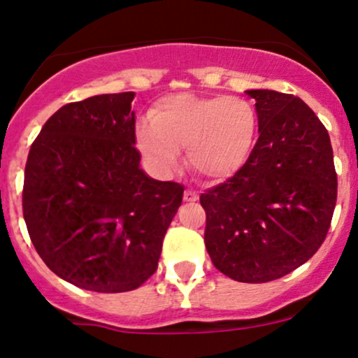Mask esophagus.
Instances as JSON below:
<instances>
[{
	"instance_id": "obj_1",
	"label": "esophagus",
	"mask_w": 358,
	"mask_h": 358,
	"mask_svg": "<svg viewBox=\"0 0 358 358\" xmlns=\"http://www.w3.org/2000/svg\"><path fill=\"white\" fill-rule=\"evenodd\" d=\"M183 200L185 202H195V200H199V193L188 188V190H185L183 193Z\"/></svg>"
}]
</instances>
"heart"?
<instances>
[{"mask_svg":"<svg viewBox=\"0 0 358 358\" xmlns=\"http://www.w3.org/2000/svg\"><path fill=\"white\" fill-rule=\"evenodd\" d=\"M139 122V151L158 173L173 171L180 148L196 175L217 183L244 165L256 141L257 116L248 101L229 96L171 94L162 97Z\"/></svg>","mask_w":358,"mask_h":358,"instance_id":"heart-1","label":"heart"}]
</instances>
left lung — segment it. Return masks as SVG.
<instances>
[{
  "mask_svg": "<svg viewBox=\"0 0 358 358\" xmlns=\"http://www.w3.org/2000/svg\"><path fill=\"white\" fill-rule=\"evenodd\" d=\"M256 99L259 138L248 162L200 195L213 266L241 282H268L323 244L336 203L330 136L299 97L269 89Z\"/></svg>",
  "mask_w": 358,
  "mask_h": 358,
  "instance_id": "obj_1",
  "label": "left lung"
}]
</instances>
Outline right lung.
I'll return each instance as SVG.
<instances>
[{
  "instance_id": "right-lung-1",
  "label": "right lung",
  "mask_w": 358,
  "mask_h": 358,
  "mask_svg": "<svg viewBox=\"0 0 358 358\" xmlns=\"http://www.w3.org/2000/svg\"><path fill=\"white\" fill-rule=\"evenodd\" d=\"M134 92L71 102L45 122L28 153L23 217L36 252L82 289L124 293L158 268L183 185L139 166Z\"/></svg>"
}]
</instances>
